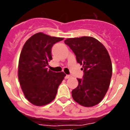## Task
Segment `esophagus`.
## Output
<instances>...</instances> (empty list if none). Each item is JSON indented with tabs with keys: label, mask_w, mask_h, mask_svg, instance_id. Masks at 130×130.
<instances>
[{
	"label": "esophagus",
	"mask_w": 130,
	"mask_h": 130,
	"mask_svg": "<svg viewBox=\"0 0 130 130\" xmlns=\"http://www.w3.org/2000/svg\"><path fill=\"white\" fill-rule=\"evenodd\" d=\"M70 77H71V75H66V76L65 77V78H66V79H67V78H70Z\"/></svg>",
	"instance_id": "1"
}]
</instances>
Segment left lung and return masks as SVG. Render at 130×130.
Returning a JSON list of instances; mask_svg holds the SVG:
<instances>
[{
    "mask_svg": "<svg viewBox=\"0 0 130 130\" xmlns=\"http://www.w3.org/2000/svg\"><path fill=\"white\" fill-rule=\"evenodd\" d=\"M82 65L83 79L72 91L73 100L84 107L99 104L105 96L112 77V63L108 52L98 40L90 36L67 38L64 41Z\"/></svg>",
    "mask_w": 130,
    "mask_h": 130,
    "instance_id": "8db88e82",
    "label": "left lung"
}]
</instances>
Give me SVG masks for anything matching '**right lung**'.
Instances as JSON below:
<instances>
[{"label":"right lung","mask_w":130,"mask_h":130,"mask_svg":"<svg viewBox=\"0 0 130 130\" xmlns=\"http://www.w3.org/2000/svg\"><path fill=\"white\" fill-rule=\"evenodd\" d=\"M63 38L38 32L23 47L18 64V78L25 98L33 105L43 106L55 98L58 86L66 74L48 70L52 59V48Z\"/></svg>","instance_id":"1"}]
</instances>
